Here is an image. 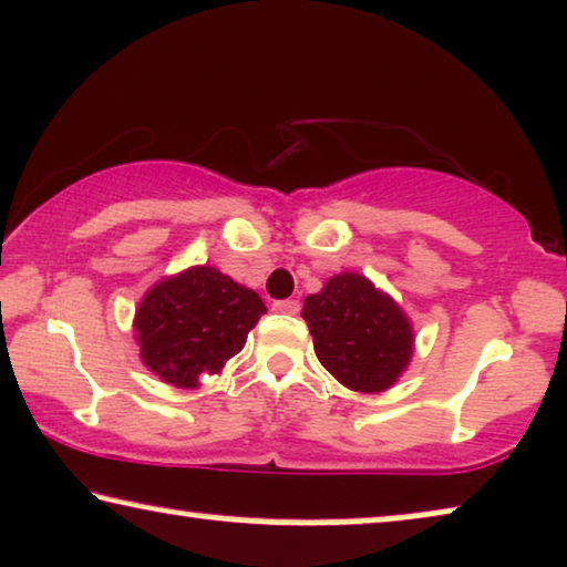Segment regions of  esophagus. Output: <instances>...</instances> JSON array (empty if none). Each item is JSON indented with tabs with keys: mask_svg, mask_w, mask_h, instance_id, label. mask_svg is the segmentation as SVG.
Returning a JSON list of instances; mask_svg holds the SVG:
<instances>
[{
	"mask_svg": "<svg viewBox=\"0 0 567 567\" xmlns=\"http://www.w3.org/2000/svg\"><path fill=\"white\" fill-rule=\"evenodd\" d=\"M274 309H276V312H284V315H297L299 312V301L297 299L274 301Z\"/></svg>",
	"mask_w": 567,
	"mask_h": 567,
	"instance_id": "34e87169",
	"label": "esophagus"
}]
</instances>
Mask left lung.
Here are the masks:
<instances>
[{
	"label": "left lung",
	"mask_w": 567,
	"mask_h": 567,
	"mask_svg": "<svg viewBox=\"0 0 567 567\" xmlns=\"http://www.w3.org/2000/svg\"><path fill=\"white\" fill-rule=\"evenodd\" d=\"M315 353L340 384L377 394L398 384L415 353L410 317L367 276L343 270L330 276L301 309Z\"/></svg>",
	"instance_id": "left-lung-1"
}]
</instances>
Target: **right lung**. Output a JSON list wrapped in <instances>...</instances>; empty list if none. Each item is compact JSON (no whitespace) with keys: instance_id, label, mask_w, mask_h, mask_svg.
Listing matches in <instances>:
<instances>
[{"instance_id":"add662e5","label":"right lung","mask_w":567,"mask_h":567,"mask_svg":"<svg viewBox=\"0 0 567 567\" xmlns=\"http://www.w3.org/2000/svg\"><path fill=\"white\" fill-rule=\"evenodd\" d=\"M266 315L262 299L214 266H190L159 278L138 301L134 338L154 377L198 390L200 377H219L243 351Z\"/></svg>"}]
</instances>
